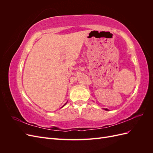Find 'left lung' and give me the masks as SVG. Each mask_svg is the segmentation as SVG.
Returning <instances> with one entry per match:
<instances>
[{"instance_id": "obj_1", "label": "left lung", "mask_w": 153, "mask_h": 153, "mask_svg": "<svg viewBox=\"0 0 153 153\" xmlns=\"http://www.w3.org/2000/svg\"><path fill=\"white\" fill-rule=\"evenodd\" d=\"M104 109H105V110H108V109H107V108H104Z\"/></svg>"}]
</instances>
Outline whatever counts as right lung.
<instances>
[{"instance_id": "add662e5", "label": "right lung", "mask_w": 153, "mask_h": 153, "mask_svg": "<svg viewBox=\"0 0 153 153\" xmlns=\"http://www.w3.org/2000/svg\"><path fill=\"white\" fill-rule=\"evenodd\" d=\"M66 103H65V104H64V105H63V106H62V107H61V108H62V107H63V106H64V105H66Z\"/></svg>"}]
</instances>
